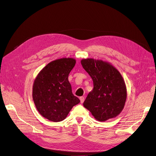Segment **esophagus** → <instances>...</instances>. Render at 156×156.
<instances>
[{
    "label": "esophagus",
    "instance_id": "34e87169",
    "mask_svg": "<svg viewBox=\"0 0 156 156\" xmlns=\"http://www.w3.org/2000/svg\"><path fill=\"white\" fill-rule=\"evenodd\" d=\"M80 102H81V104L83 103V102H84V101H85L84 97H80Z\"/></svg>",
    "mask_w": 156,
    "mask_h": 156
}]
</instances>
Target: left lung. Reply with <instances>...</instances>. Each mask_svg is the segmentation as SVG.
<instances>
[{
    "label": "left lung",
    "mask_w": 156,
    "mask_h": 156,
    "mask_svg": "<svg viewBox=\"0 0 156 156\" xmlns=\"http://www.w3.org/2000/svg\"><path fill=\"white\" fill-rule=\"evenodd\" d=\"M81 64L93 80L94 88L83 102L95 119L105 121L118 116L125 105L127 90L119 71L111 63L92 58Z\"/></svg>",
    "instance_id": "obj_1"
}]
</instances>
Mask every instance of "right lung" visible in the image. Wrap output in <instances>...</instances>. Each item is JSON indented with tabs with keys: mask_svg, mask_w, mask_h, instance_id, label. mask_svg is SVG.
Instances as JSON below:
<instances>
[{
	"mask_svg": "<svg viewBox=\"0 0 156 156\" xmlns=\"http://www.w3.org/2000/svg\"><path fill=\"white\" fill-rule=\"evenodd\" d=\"M76 60L64 57L47 64L34 80L32 97L36 108L44 118L59 122L67 117L74 105L80 103L72 93L68 76Z\"/></svg>",
	"mask_w": 156,
	"mask_h": 156,
	"instance_id": "right-lung-1",
	"label": "right lung"
}]
</instances>
